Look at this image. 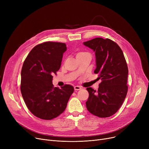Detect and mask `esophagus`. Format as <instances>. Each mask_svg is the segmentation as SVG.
I'll return each mask as SVG.
<instances>
[{
	"mask_svg": "<svg viewBox=\"0 0 149 149\" xmlns=\"http://www.w3.org/2000/svg\"><path fill=\"white\" fill-rule=\"evenodd\" d=\"M74 89L75 91H79L81 89V88L80 86H74Z\"/></svg>",
	"mask_w": 149,
	"mask_h": 149,
	"instance_id": "obj_1",
	"label": "esophagus"
}]
</instances>
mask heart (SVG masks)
Segmentation results:
<instances>
[{
    "label": "heart",
    "instance_id": "obj_1",
    "mask_svg": "<svg viewBox=\"0 0 149 149\" xmlns=\"http://www.w3.org/2000/svg\"><path fill=\"white\" fill-rule=\"evenodd\" d=\"M86 54V53H84V52H79V53H78V54H77V56H80V55H83V54Z\"/></svg>",
    "mask_w": 149,
    "mask_h": 149
}]
</instances>
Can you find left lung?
I'll return each mask as SVG.
<instances>
[{"label":"left lung","instance_id":"8db88e82","mask_svg":"<svg viewBox=\"0 0 149 149\" xmlns=\"http://www.w3.org/2000/svg\"><path fill=\"white\" fill-rule=\"evenodd\" d=\"M95 54V74L101 80L98 91L87 88L89 98L87 109L100 118L115 114L126 97L128 67L120 47L109 38L97 37L84 42Z\"/></svg>","mask_w":149,"mask_h":149}]
</instances>
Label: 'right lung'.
I'll return each mask as SVG.
<instances>
[{
	"instance_id": "obj_1",
	"label": "right lung",
	"mask_w": 149,
	"mask_h": 149,
	"mask_svg": "<svg viewBox=\"0 0 149 149\" xmlns=\"http://www.w3.org/2000/svg\"><path fill=\"white\" fill-rule=\"evenodd\" d=\"M66 49L64 43L46 42L36 46L23 64L22 95L29 111L40 119L51 120L63 112L74 92L71 85L59 88L52 83Z\"/></svg>"
}]
</instances>
